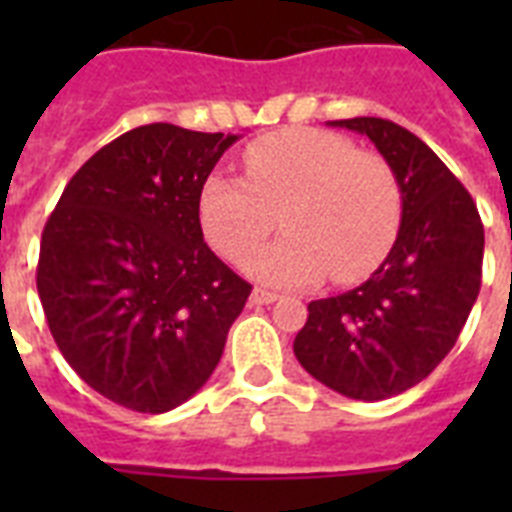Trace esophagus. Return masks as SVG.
I'll use <instances>...</instances> for the list:
<instances>
[{
	"instance_id": "34e87169",
	"label": "esophagus",
	"mask_w": 512,
	"mask_h": 512,
	"mask_svg": "<svg viewBox=\"0 0 512 512\" xmlns=\"http://www.w3.org/2000/svg\"><path fill=\"white\" fill-rule=\"evenodd\" d=\"M276 292H268V289H252V295H249V303L252 305H271L276 300Z\"/></svg>"
}]
</instances>
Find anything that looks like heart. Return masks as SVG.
Masks as SVG:
<instances>
[{
	"label": "heart",
	"mask_w": 512,
	"mask_h": 512,
	"mask_svg": "<svg viewBox=\"0 0 512 512\" xmlns=\"http://www.w3.org/2000/svg\"><path fill=\"white\" fill-rule=\"evenodd\" d=\"M247 180L212 175L199 193V225L236 268L284 225L287 239L257 257L252 276L281 289L369 276L396 241L401 185L377 151L324 130H284L244 148Z\"/></svg>",
	"instance_id": "heart-1"
}]
</instances>
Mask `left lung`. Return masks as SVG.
I'll return each instance as SVG.
<instances>
[{
	"mask_svg": "<svg viewBox=\"0 0 512 512\" xmlns=\"http://www.w3.org/2000/svg\"><path fill=\"white\" fill-rule=\"evenodd\" d=\"M401 185V228L385 263L356 289L313 300L295 356L327 388L382 401L422 382L454 348L481 289L484 223L468 188L401 124L356 116Z\"/></svg>",
	"mask_w": 512,
	"mask_h": 512,
	"instance_id": "8db88e82",
	"label": "left lung"
}]
</instances>
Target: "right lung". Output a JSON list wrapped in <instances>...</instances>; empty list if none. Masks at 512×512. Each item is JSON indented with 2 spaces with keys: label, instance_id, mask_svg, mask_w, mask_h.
I'll return each instance as SVG.
<instances>
[{
  "label": "right lung",
  "instance_id": "1",
  "mask_svg": "<svg viewBox=\"0 0 512 512\" xmlns=\"http://www.w3.org/2000/svg\"><path fill=\"white\" fill-rule=\"evenodd\" d=\"M236 140L135 127L79 167L47 217L36 265L47 327L71 369L132 412L188 401L252 292L199 225L201 185Z\"/></svg>",
  "mask_w": 512,
  "mask_h": 512
}]
</instances>
